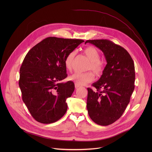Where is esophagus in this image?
Instances as JSON below:
<instances>
[{"instance_id": "34e87169", "label": "esophagus", "mask_w": 152, "mask_h": 152, "mask_svg": "<svg viewBox=\"0 0 152 152\" xmlns=\"http://www.w3.org/2000/svg\"><path fill=\"white\" fill-rule=\"evenodd\" d=\"M80 85H78L77 83H75V88H79L80 87Z\"/></svg>"}]
</instances>
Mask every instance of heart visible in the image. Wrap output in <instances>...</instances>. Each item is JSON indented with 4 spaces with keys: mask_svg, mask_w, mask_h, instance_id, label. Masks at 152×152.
<instances>
[{
    "mask_svg": "<svg viewBox=\"0 0 152 152\" xmlns=\"http://www.w3.org/2000/svg\"><path fill=\"white\" fill-rule=\"evenodd\" d=\"M83 53L90 61L88 66V70H92L96 75H100L103 71V66L102 63L99 61L100 59V54L99 50L93 46H88L83 50ZM75 52H70L64 60V65L66 69L71 71L73 67L74 59ZM70 80L74 81L79 85H83L88 83L91 82L94 79V74L88 72L86 73H75L69 77Z\"/></svg>",
    "mask_w": 152,
    "mask_h": 152,
    "instance_id": "heart-1",
    "label": "heart"
}]
</instances>
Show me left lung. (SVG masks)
I'll list each match as a JSON object with an SVG mask.
<instances>
[{
  "label": "left lung",
  "mask_w": 152,
  "mask_h": 152,
  "mask_svg": "<svg viewBox=\"0 0 152 152\" xmlns=\"http://www.w3.org/2000/svg\"><path fill=\"white\" fill-rule=\"evenodd\" d=\"M100 49L107 64L96 88H88L86 107L91 119L101 126L110 125L123 114L135 88V66L131 55L121 46L108 39L87 40Z\"/></svg>",
  "instance_id": "1"
}]
</instances>
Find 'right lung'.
Here are the masks:
<instances>
[{"mask_svg":"<svg viewBox=\"0 0 152 152\" xmlns=\"http://www.w3.org/2000/svg\"><path fill=\"white\" fill-rule=\"evenodd\" d=\"M84 41L48 37L26 54L20 69L18 82L22 99L33 118L49 124L61 118L67 110L66 100L75 90L67 76L64 60Z\"/></svg>","mask_w":152,"mask_h":152,"instance_id":"obj_1","label":"right lung"}]
</instances>
